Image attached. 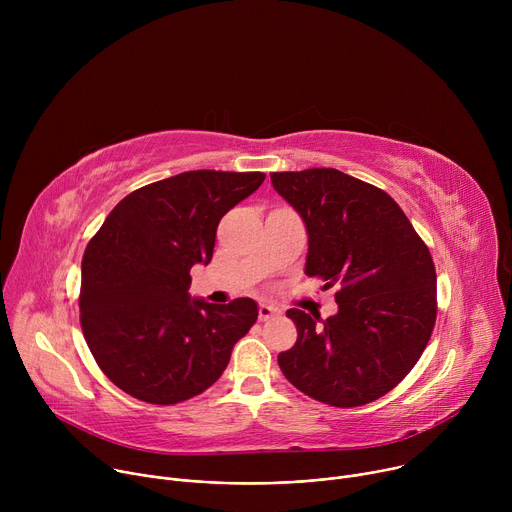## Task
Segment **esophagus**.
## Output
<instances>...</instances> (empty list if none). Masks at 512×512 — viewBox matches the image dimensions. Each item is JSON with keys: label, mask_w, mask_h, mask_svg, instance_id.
Segmentation results:
<instances>
[{"label": "esophagus", "mask_w": 512, "mask_h": 512, "mask_svg": "<svg viewBox=\"0 0 512 512\" xmlns=\"http://www.w3.org/2000/svg\"><path fill=\"white\" fill-rule=\"evenodd\" d=\"M275 316H279V310H277V308L267 306V304H261V306H259V320H261V322L271 320V318H275Z\"/></svg>", "instance_id": "1"}]
</instances>
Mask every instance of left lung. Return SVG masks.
Instances as JSON below:
<instances>
[{"label": "left lung", "instance_id": "obj_1", "mask_svg": "<svg viewBox=\"0 0 512 512\" xmlns=\"http://www.w3.org/2000/svg\"><path fill=\"white\" fill-rule=\"evenodd\" d=\"M275 192L308 231L306 275L338 285V312L287 310L298 328L279 352L285 379L316 401L358 407L415 367L435 324V267L399 204L334 168L273 172Z\"/></svg>", "mask_w": 512, "mask_h": 512}]
</instances>
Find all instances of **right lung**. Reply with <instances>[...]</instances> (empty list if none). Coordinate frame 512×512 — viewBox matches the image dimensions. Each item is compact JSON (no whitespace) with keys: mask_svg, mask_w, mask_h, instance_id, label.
<instances>
[{"mask_svg":"<svg viewBox=\"0 0 512 512\" xmlns=\"http://www.w3.org/2000/svg\"><path fill=\"white\" fill-rule=\"evenodd\" d=\"M261 172H184L125 196L87 245L81 326L101 371L127 395L174 405L223 375L257 320L251 298H192L190 269L208 265L221 218Z\"/></svg>","mask_w":512,"mask_h":512,"instance_id":"obj_1","label":"right lung"}]
</instances>
